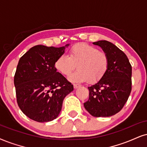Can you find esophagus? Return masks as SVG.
<instances>
[{"label": "esophagus", "mask_w": 147, "mask_h": 147, "mask_svg": "<svg viewBox=\"0 0 147 147\" xmlns=\"http://www.w3.org/2000/svg\"><path fill=\"white\" fill-rule=\"evenodd\" d=\"M80 84H74V88H75V89H76V88L80 87Z\"/></svg>", "instance_id": "34e87169"}]
</instances>
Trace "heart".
<instances>
[{"label": "heart", "instance_id": "1", "mask_svg": "<svg viewBox=\"0 0 147 147\" xmlns=\"http://www.w3.org/2000/svg\"><path fill=\"white\" fill-rule=\"evenodd\" d=\"M77 66L78 70L69 76L72 82H87L94 84L104 77L109 66V58L105 52L84 43L74 45L67 56L56 60L55 68L64 76H68Z\"/></svg>", "mask_w": 147, "mask_h": 147}]
</instances>
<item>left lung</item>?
<instances>
[{"mask_svg":"<svg viewBox=\"0 0 147 147\" xmlns=\"http://www.w3.org/2000/svg\"><path fill=\"white\" fill-rule=\"evenodd\" d=\"M93 43L108 54L109 66L104 77L88 87L89 98L84 106L93 117H111L123 108L131 93V65L126 54L111 42Z\"/></svg>","mask_w":147,"mask_h":147,"instance_id":"left-lung-1","label":"left lung"}]
</instances>
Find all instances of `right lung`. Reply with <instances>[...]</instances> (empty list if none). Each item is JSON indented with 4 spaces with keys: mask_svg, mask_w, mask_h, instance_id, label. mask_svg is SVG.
Here are the masks:
<instances>
[{
    "mask_svg": "<svg viewBox=\"0 0 147 147\" xmlns=\"http://www.w3.org/2000/svg\"><path fill=\"white\" fill-rule=\"evenodd\" d=\"M69 45L60 48L37 45L20 59L14 76L17 102L32 120L43 123L57 119L63 99L74 90L54 66Z\"/></svg>",
    "mask_w": 147,
    "mask_h": 147,
    "instance_id": "add662e5",
    "label": "right lung"
}]
</instances>
